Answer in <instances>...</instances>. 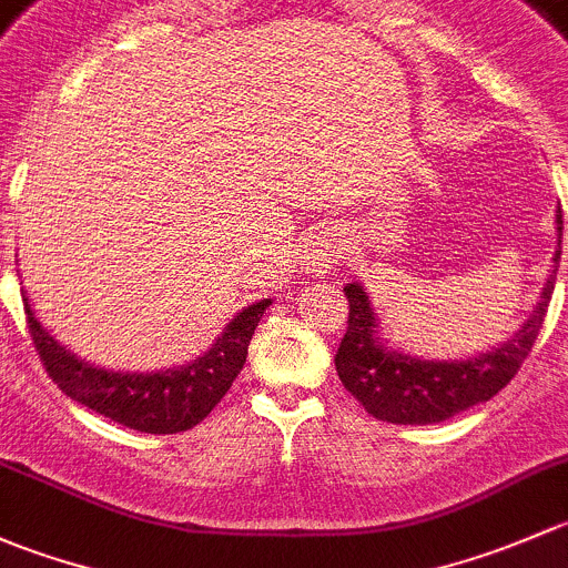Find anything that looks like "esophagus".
<instances>
[{
	"label": "esophagus",
	"instance_id": "34e87169",
	"mask_svg": "<svg viewBox=\"0 0 568 568\" xmlns=\"http://www.w3.org/2000/svg\"><path fill=\"white\" fill-rule=\"evenodd\" d=\"M344 260V241L336 230H320L303 248V267L314 276L331 273Z\"/></svg>",
	"mask_w": 568,
	"mask_h": 568
}]
</instances>
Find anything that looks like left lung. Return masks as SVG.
I'll return each mask as SVG.
<instances>
[{
  "label": "left lung",
  "instance_id": "1",
  "mask_svg": "<svg viewBox=\"0 0 568 568\" xmlns=\"http://www.w3.org/2000/svg\"><path fill=\"white\" fill-rule=\"evenodd\" d=\"M558 248L552 256V276L541 286V301L534 314L508 342L467 361H424L385 347L377 336V317L369 295L361 284L344 286L349 301L347 333L336 353V372L344 388L364 405V410L388 424H440L478 402H489L511 383L528 358L555 290V271L560 262L564 215L555 213Z\"/></svg>",
  "mask_w": 568,
  "mask_h": 568
}]
</instances>
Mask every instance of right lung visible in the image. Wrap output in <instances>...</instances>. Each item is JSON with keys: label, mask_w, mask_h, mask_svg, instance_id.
Returning a JSON list of instances; mask_svg holds the SVG:
<instances>
[{"label": "right lung", "mask_w": 568, "mask_h": 568, "mask_svg": "<svg viewBox=\"0 0 568 568\" xmlns=\"http://www.w3.org/2000/svg\"><path fill=\"white\" fill-rule=\"evenodd\" d=\"M271 303V297H265L245 306L215 338L213 347L191 364L148 374L111 372L90 361H81L40 325L27 295H23V312H27L34 349L62 394L128 429L148 432V435H174V432L194 429L199 420L207 418L210 410L224 399L243 369L256 323Z\"/></svg>", "instance_id": "obj_1"}]
</instances>
